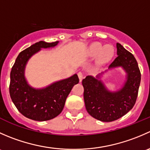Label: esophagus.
Returning a JSON list of instances; mask_svg holds the SVG:
<instances>
[{
  "label": "esophagus",
  "mask_w": 150,
  "mask_h": 150,
  "mask_svg": "<svg viewBox=\"0 0 150 150\" xmlns=\"http://www.w3.org/2000/svg\"><path fill=\"white\" fill-rule=\"evenodd\" d=\"M78 78H79L80 82H81L83 80V74L81 72H79L78 73Z\"/></svg>",
  "instance_id": "34e87169"
}]
</instances>
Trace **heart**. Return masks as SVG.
<instances>
[{
	"instance_id": "obj_1",
	"label": "heart",
	"mask_w": 150,
	"mask_h": 150,
	"mask_svg": "<svg viewBox=\"0 0 150 150\" xmlns=\"http://www.w3.org/2000/svg\"><path fill=\"white\" fill-rule=\"evenodd\" d=\"M113 54V50L110 46L103 47L99 43H94L91 45L88 48V54L90 57H96L99 54V60L106 61L111 58Z\"/></svg>"
}]
</instances>
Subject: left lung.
<instances>
[{"instance_id": "1", "label": "left lung", "mask_w": 150, "mask_h": 150, "mask_svg": "<svg viewBox=\"0 0 150 150\" xmlns=\"http://www.w3.org/2000/svg\"><path fill=\"white\" fill-rule=\"evenodd\" d=\"M117 57L109 67V69L122 67L126 72L123 86L116 91H110L100 78L88 75L83 80L84 102L88 114L103 122H112L120 118L130 111L137 101L141 82L138 63L131 53L117 43Z\"/></svg>"}]
</instances>
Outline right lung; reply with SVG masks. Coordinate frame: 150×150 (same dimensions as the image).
<instances>
[{
  "label": "right lung",
  "mask_w": 150,
  "mask_h": 150,
  "mask_svg": "<svg viewBox=\"0 0 150 150\" xmlns=\"http://www.w3.org/2000/svg\"><path fill=\"white\" fill-rule=\"evenodd\" d=\"M59 41H39L19 53L10 74L9 93L11 100L24 116L36 121L54 118L64 108L72 87L79 83L77 74L54 83L43 88H34L28 83L25 69L30 57L41 48H53Z\"/></svg>",
  "instance_id": "add662e5"
}]
</instances>
